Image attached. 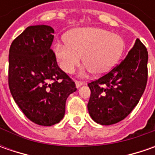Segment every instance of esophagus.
I'll return each instance as SVG.
<instances>
[{"instance_id": "obj_1", "label": "esophagus", "mask_w": 155, "mask_h": 155, "mask_svg": "<svg viewBox=\"0 0 155 155\" xmlns=\"http://www.w3.org/2000/svg\"><path fill=\"white\" fill-rule=\"evenodd\" d=\"M75 84H76V86L77 88H79L81 85H83L84 84V82H81V81H75Z\"/></svg>"}]
</instances>
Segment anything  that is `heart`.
Listing matches in <instances>:
<instances>
[{
	"mask_svg": "<svg viewBox=\"0 0 155 155\" xmlns=\"http://www.w3.org/2000/svg\"><path fill=\"white\" fill-rule=\"evenodd\" d=\"M66 44L58 43L54 53L60 68L72 73L79 66L83 56L85 70L102 75L112 68L124 51V40L117 33L101 27H79L64 37Z\"/></svg>",
	"mask_w": 155,
	"mask_h": 155,
	"instance_id": "obj_1",
	"label": "heart"
}]
</instances>
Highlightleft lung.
Returning <instances> with one entry per match:
<instances>
[{
	"label": "left lung",
	"instance_id": "8db88e82",
	"mask_svg": "<svg viewBox=\"0 0 155 155\" xmlns=\"http://www.w3.org/2000/svg\"><path fill=\"white\" fill-rule=\"evenodd\" d=\"M147 48L139 39L126 58L110 72L88 84L91 97L88 110L101 125L121 122L139 103L147 81Z\"/></svg>",
	"mask_w": 155,
	"mask_h": 155
}]
</instances>
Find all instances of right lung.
Wrapping results in <instances>:
<instances>
[{
    "mask_svg": "<svg viewBox=\"0 0 155 155\" xmlns=\"http://www.w3.org/2000/svg\"><path fill=\"white\" fill-rule=\"evenodd\" d=\"M53 33L50 26H30L9 49L12 97L30 121L42 126H51L62 120L66 99L77 91L74 82L57 64L51 49Z\"/></svg>",
    "mask_w": 155,
    "mask_h": 155,
    "instance_id": "1",
    "label": "right lung"
}]
</instances>
